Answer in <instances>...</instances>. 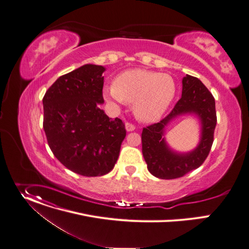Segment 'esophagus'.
I'll return each mask as SVG.
<instances>
[{
  "label": "esophagus",
  "instance_id": "obj_1",
  "mask_svg": "<svg viewBox=\"0 0 249 249\" xmlns=\"http://www.w3.org/2000/svg\"><path fill=\"white\" fill-rule=\"evenodd\" d=\"M125 127H126V130H127L128 132H131V131H134V130H135V126H134L132 123H129V122H127V123L125 124Z\"/></svg>",
  "mask_w": 249,
  "mask_h": 249
}]
</instances>
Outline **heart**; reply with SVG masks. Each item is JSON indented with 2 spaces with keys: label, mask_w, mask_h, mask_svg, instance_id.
<instances>
[{
  "label": "heart",
  "mask_w": 249,
  "mask_h": 249,
  "mask_svg": "<svg viewBox=\"0 0 249 249\" xmlns=\"http://www.w3.org/2000/svg\"><path fill=\"white\" fill-rule=\"evenodd\" d=\"M176 84L169 74L134 69L118 74L114 86L103 90L107 101L115 104L133 102L135 115L142 121L151 122L161 117L172 103Z\"/></svg>",
  "instance_id": "b5f03b06"
}]
</instances>
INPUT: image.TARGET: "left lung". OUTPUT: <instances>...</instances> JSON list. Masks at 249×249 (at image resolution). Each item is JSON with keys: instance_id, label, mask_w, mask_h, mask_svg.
I'll list each match as a JSON object with an SVG mask.
<instances>
[{"instance_id": "8db88e82", "label": "left lung", "mask_w": 249, "mask_h": 249, "mask_svg": "<svg viewBox=\"0 0 249 249\" xmlns=\"http://www.w3.org/2000/svg\"><path fill=\"white\" fill-rule=\"evenodd\" d=\"M185 114L196 115L200 119L201 139L193 151L178 153L167 146L163 133L173 119ZM215 125V101L213 94L198 78L187 74L183 78L182 97L170 114L160 122L143 128L142 153L149 172L156 178L172 179L197 169L209 156Z\"/></svg>"}]
</instances>
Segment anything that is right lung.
<instances>
[{
	"label": "right lung",
	"instance_id": "1",
	"mask_svg": "<svg viewBox=\"0 0 249 249\" xmlns=\"http://www.w3.org/2000/svg\"><path fill=\"white\" fill-rule=\"evenodd\" d=\"M105 67L85 64L56 79L42 99L43 129L56 159L85 177L114 168L126 136L119 118L100 108Z\"/></svg>",
	"mask_w": 249,
	"mask_h": 249
}]
</instances>
